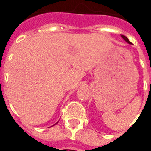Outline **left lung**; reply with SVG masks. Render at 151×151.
<instances>
[{
    "label": "left lung",
    "instance_id": "8db88e82",
    "mask_svg": "<svg viewBox=\"0 0 151 151\" xmlns=\"http://www.w3.org/2000/svg\"><path fill=\"white\" fill-rule=\"evenodd\" d=\"M121 37L123 38L124 40H125V41H126V42L128 43H131V42H130L129 40V39H128V38H127L126 36H124V35H121Z\"/></svg>",
    "mask_w": 151,
    "mask_h": 151
}]
</instances>
